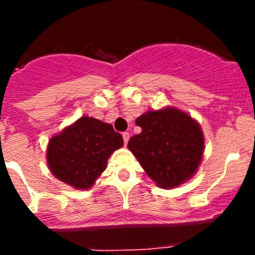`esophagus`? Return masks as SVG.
Wrapping results in <instances>:
<instances>
[{
	"instance_id": "34e87169",
	"label": "esophagus",
	"mask_w": 255,
	"mask_h": 255,
	"mask_svg": "<svg viewBox=\"0 0 255 255\" xmlns=\"http://www.w3.org/2000/svg\"><path fill=\"white\" fill-rule=\"evenodd\" d=\"M123 138H124V143H125V145L128 144V141H129V138H130V134L128 131L123 132Z\"/></svg>"
}]
</instances>
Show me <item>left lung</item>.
<instances>
[{
	"instance_id": "obj_1",
	"label": "left lung",
	"mask_w": 255,
	"mask_h": 255,
	"mask_svg": "<svg viewBox=\"0 0 255 255\" xmlns=\"http://www.w3.org/2000/svg\"><path fill=\"white\" fill-rule=\"evenodd\" d=\"M135 123L141 132L130 138L128 148L157 185L179 186L194 175L204 150L203 132L197 121L167 107L148 111Z\"/></svg>"
}]
</instances>
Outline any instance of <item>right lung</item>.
Wrapping results in <instances>:
<instances>
[{"instance_id":"right-lung-1","label":"right lung","mask_w":255,"mask_h":255,"mask_svg":"<svg viewBox=\"0 0 255 255\" xmlns=\"http://www.w3.org/2000/svg\"><path fill=\"white\" fill-rule=\"evenodd\" d=\"M123 144V135L112 125L93 117H80L49 140L48 167L67 185L89 189L106 170L110 155Z\"/></svg>"}]
</instances>
